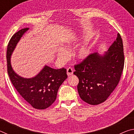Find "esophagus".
Here are the masks:
<instances>
[{
	"label": "esophagus",
	"instance_id": "obj_1",
	"mask_svg": "<svg viewBox=\"0 0 134 134\" xmlns=\"http://www.w3.org/2000/svg\"><path fill=\"white\" fill-rule=\"evenodd\" d=\"M72 73H73V70H72V68H71V67L68 68V69H67V74L68 76L72 75Z\"/></svg>",
	"mask_w": 134,
	"mask_h": 134
}]
</instances>
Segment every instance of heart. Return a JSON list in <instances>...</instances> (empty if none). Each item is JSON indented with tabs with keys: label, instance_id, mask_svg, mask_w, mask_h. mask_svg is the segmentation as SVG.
<instances>
[{
	"label": "heart",
	"instance_id": "obj_1",
	"mask_svg": "<svg viewBox=\"0 0 134 134\" xmlns=\"http://www.w3.org/2000/svg\"><path fill=\"white\" fill-rule=\"evenodd\" d=\"M78 41V38L76 37H70L65 40V44L70 46H74ZM91 53V48L89 45L85 44L80 46L75 51L76 58L79 60H83L87 58ZM58 57L61 60H65L69 57V53L65 49L60 48L58 49Z\"/></svg>",
	"mask_w": 134,
	"mask_h": 134
}]
</instances>
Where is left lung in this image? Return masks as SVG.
Returning <instances> with one entry per match:
<instances>
[{
  "label": "left lung",
  "mask_w": 134,
  "mask_h": 134,
  "mask_svg": "<svg viewBox=\"0 0 134 134\" xmlns=\"http://www.w3.org/2000/svg\"><path fill=\"white\" fill-rule=\"evenodd\" d=\"M124 66V47L121 35L103 54L89 55L74 66L79 82L80 98L90 105H99L107 99L118 84Z\"/></svg>",
  "instance_id": "1"
}]
</instances>
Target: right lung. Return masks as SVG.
<instances>
[{
  "mask_svg": "<svg viewBox=\"0 0 134 134\" xmlns=\"http://www.w3.org/2000/svg\"><path fill=\"white\" fill-rule=\"evenodd\" d=\"M29 28L22 29L13 35L9 42L6 53L8 72L10 81L26 102L37 109H45L57 98L60 86L67 78L66 69H54L45 65L35 76L25 78L18 75L12 67L11 55L18 43Z\"/></svg>",
  "mask_w": 134,
  "mask_h": 134,
  "instance_id": "right-lung-1",
  "label": "right lung"
}]
</instances>
